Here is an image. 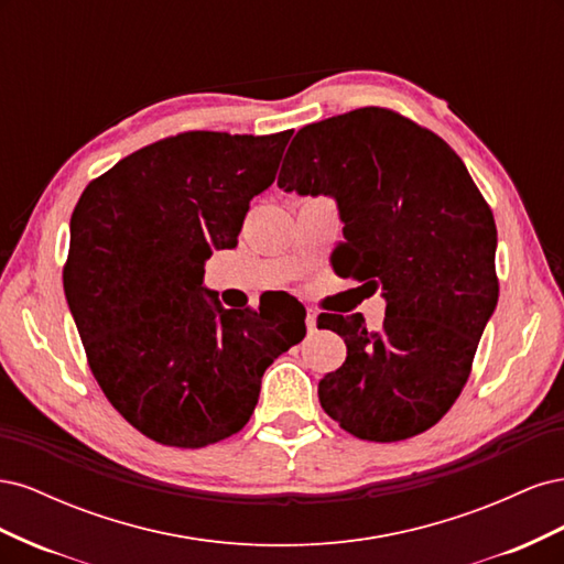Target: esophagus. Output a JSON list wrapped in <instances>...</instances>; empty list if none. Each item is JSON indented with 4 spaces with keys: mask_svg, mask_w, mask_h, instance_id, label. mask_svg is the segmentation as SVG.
<instances>
[{
    "mask_svg": "<svg viewBox=\"0 0 564 564\" xmlns=\"http://www.w3.org/2000/svg\"><path fill=\"white\" fill-rule=\"evenodd\" d=\"M305 327H308V332H311V334L317 329V313H315V311H308V313H305Z\"/></svg>",
    "mask_w": 564,
    "mask_h": 564,
    "instance_id": "obj_1",
    "label": "esophagus"
}]
</instances>
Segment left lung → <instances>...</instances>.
Instances as JSON below:
<instances>
[{
  "mask_svg": "<svg viewBox=\"0 0 564 564\" xmlns=\"http://www.w3.org/2000/svg\"><path fill=\"white\" fill-rule=\"evenodd\" d=\"M278 185L336 199L346 240L334 268L386 299L379 332L362 315L317 317L348 348L317 386L322 409L369 442L433 429L499 301L497 224L466 164L431 129L369 106L303 127Z\"/></svg>",
  "mask_w": 564,
  "mask_h": 564,
  "instance_id": "obj_1",
  "label": "left lung"
}]
</instances>
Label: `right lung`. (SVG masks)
I'll list each match as a JSON object with an SVG mask.
<instances>
[{
  "label": "right lung",
  "mask_w": 564,
  "mask_h": 564,
  "mask_svg": "<svg viewBox=\"0 0 564 564\" xmlns=\"http://www.w3.org/2000/svg\"><path fill=\"white\" fill-rule=\"evenodd\" d=\"M292 129L183 131L94 178L70 218L65 299L110 404L166 447L245 429L261 377L305 336V311L207 301L204 261L237 245L249 202L272 185Z\"/></svg>",
  "instance_id": "add662e5"
}]
</instances>
